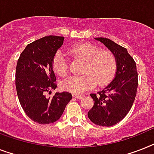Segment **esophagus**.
<instances>
[{
    "label": "esophagus",
    "mask_w": 154,
    "mask_h": 154,
    "mask_svg": "<svg viewBox=\"0 0 154 154\" xmlns=\"http://www.w3.org/2000/svg\"><path fill=\"white\" fill-rule=\"evenodd\" d=\"M73 97H75V98L81 99V97H82V95H81V94H75V93H73Z\"/></svg>",
    "instance_id": "1"
}]
</instances>
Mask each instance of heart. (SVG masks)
Here are the masks:
<instances>
[{"label":"heart","mask_w":154,"mask_h":154,"mask_svg":"<svg viewBox=\"0 0 154 154\" xmlns=\"http://www.w3.org/2000/svg\"><path fill=\"white\" fill-rule=\"evenodd\" d=\"M71 54L85 61L84 76H73L65 80L62 88L65 91L79 94L100 86L106 85L112 81L116 71V60L112 52L101 50L96 45L85 42L69 50ZM53 68L61 77L66 76L68 71L67 62L61 53L56 54L53 60Z\"/></svg>","instance_id":"obj_1"}]
</instances>
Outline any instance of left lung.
Masks as SVG:
<instances>
[{
  "label": "left lung",
  "instance_id": "obj_1",
  "mask_svg": "<svg viewBox=\"0 0 154 154\" xmlns=\"http://www.w3.org/2000/svg\"><path fill=\"white\" fill-rule=\"evenodd\" d=\"M102 42L116 60V73L114 79L102 91L90 94L94 105L88 117L95 124L111 127L120 122L131 110L135 100L138 88L136 63L127 50L109 38H95Z\"/></svg>",
  "mask_w": 154,
  "mask_h": 154
}]
</instances>
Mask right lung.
Listing matches in <instances>:
<instances>
[{
	"label": "right lung",
	"mask_w": 154,
	"mask_h": 154,
	"mask_svg": "<svg viewBox=\"0 0 154 154\" xmlns=\"http://www.w3.org/2000/svg\"><path fill=\"white\" fill-rule=\"evenodd\" d=\"M63 41L64 37L55 35L34 41L25 47L16 65V87L20 105L26 115L39 124L58 120L72 99L68 92H56L52 98L45 96L57 88L53 60Z\"/></svg>",
	"instance_id": "add662e5"
}]
</instances>
